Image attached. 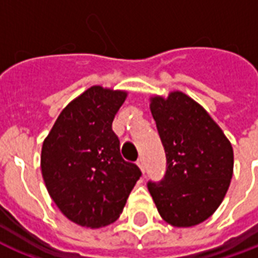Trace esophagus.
<instances>
[{"mask_svg": "<svg viewBox=\"0 0 258 258\" xmlns=\"http://www.w3.org/2000/svg\"><path fill=\"white\" fill-rule=\"evenodd\" d=\"M137 164L138 166H139V169L142 170V173H145V161H143V158H139Z\"/></svg>", "mask_w": 258, "mask_h": 258, "instance_id": "obj_1", "label": "esophagus"}]
</instances>
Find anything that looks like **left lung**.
<instances>
[{"instance_id": "1", "label": "left lung", "mask_w": 258, "mask_h": 258, "mask_svg": "<svg viewBox=\"0 0 258 258\" xmlns=\"http://www.w3.org/2000/svg\"><path fill=\"white\" fill-rule=\"evenodd\" d=\"M150 111L166 153V174L149 192L161 218L192 227L221 206L233 177V146L199 103L180 90L150 97Z\"/></svg>"}]
</instances>
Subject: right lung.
I'll list each match as a JSON object with an SVG mask.
<instances>
[{"instance_id": "right-lung-1", "label": "right lung", "mask_w": 258, "mask_h": 258, "mask_svg": "<svg viewBox=\"0 0 258 258\" xmlns=\"http://www.w3.org/2000/svg\"><path fill=\"white\" fill-rule=\"evenodd\" d=\"M127 94L90 86L62 109L43 142L40 168L48 195L69 221L82 227L117 221L142 174L121 158L112 131Z\"/></svg>"}]
</instances>
